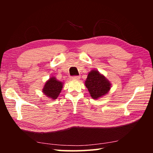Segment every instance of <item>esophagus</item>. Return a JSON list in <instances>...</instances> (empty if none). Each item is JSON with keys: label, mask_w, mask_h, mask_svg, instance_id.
I'll use <instances>...</instances> for the list:
<instances>
[{"label": "esophagus", "mask_w": 153, "mask_h": 153, "mask_svg": "<svg viewBox=\"0 0 153 153\" xmlns=\"http://www.w3.org/2000/svg\"><path fill=\"white\" fill-rule=\"evenodd\" d=\"M80 77L79 76H73L71 77V80H78L79 79Z\"/></svg>", "instance_id": "obj_1"}]
</instances>
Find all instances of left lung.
I'll return each mask as SVG.
<instances>
[{"instance_id": "1", "label": "left lung", "mask_w": 153, "mask_h": 153, "mask_svg": "<svg viewBox=\"0 0 153 153\" xmlns=\"http://www.w3.org/2000/svg\"><path fill=\"white\" fill-rule=\"evenodd\" d=\"M85 85L91 97L97 99L107 94L111 89V83L97 70H92L88 75Z\"/></svg>"}]
</instances>
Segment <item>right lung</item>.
I'll list each match as a JSON object with an SVG mask.
<instances>
[{"instance_id": "1", "label": "right lung", "mask_w": 153, "mask_h": 153, "mask_svg": "<svg viewBox=\"0 0 153 153\" xmlns=\"http://www.w3.org/2000/svg\"><path fill=\"white\" fill-rule=\"evenodd\" d=\"M63 83L56 79L55 77H51L45 83L42 92L51 99L55 100L59 97L63 88Z\"/></svg>"}]
</instances>
